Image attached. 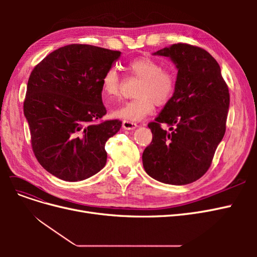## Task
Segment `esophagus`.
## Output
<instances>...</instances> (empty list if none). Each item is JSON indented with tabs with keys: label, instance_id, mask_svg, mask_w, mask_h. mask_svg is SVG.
<instances>
[{
	"label": "esophagus",
	"instance_id": "esophagus-1",
	"mask_svg": "<svg viewBox=\"0 0 257 257\" xmlns=\"http://www.w3.org/2000/svg\"><path fill=\"white\" fill-rule=\"evenodd\" d=\"M122 127L124 130H135L137 127V124L133 121H128V120H124L122 122Z\"/></svg>",
	"mask_w": 257,
	"mask_h": 257
}]
</instances>
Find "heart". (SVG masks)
I'll use <instances>...</instances> for the list:
<instances>
[{"label": "heart", "mask_w": 257, "mask_h": 257, "mask_svg": "<svg viewBox=\"0 0 257 257\" xmlns=\"http://www.w3.org/2000/svg\"><path fill=\"white\" fill-rule=\"evenodd\" d=\"M128 68L134 76L142 79L136 91V98L112 108L114 118L130 121H142L154 110V105H164L172 98L176 89V75L169 68H163L160 61L150 57L132 60ZM102 92L105 98L119 95L121 77L115 67L106 71L102 77Z\"/></svg>", "instance_id": "b5f03b06"}]
</instances>
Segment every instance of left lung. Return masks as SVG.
<instances>
[{
    "instance_id": "obj_1",
    "label": "left lung",
    "mask_w": 257,
    "mask_h": 257,
    "mask_svg": "<svg viewBox=\"0 0 257 257\" xmlns=\"http://www.w3.org/2000/svg\"><path fill=\"white\" fill-rule=\"evenodd\" d=\"M153 54L168 57L178 74L172 98L148 124L152 142L143 153L144 168L160 182L189 184L207 173L224 137L228 87L219 63L203 48L179 43ZM163 122L170 134L161 128Z\"/></svg>"
}]
</instances>
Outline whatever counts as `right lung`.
I'll use <instances>...</instances> for the list:
<instances>
[{"label":"right lung","instance_id":"1","mask_svg":"<svg viewBox=\"0 0 257 257\" xmlns=\"http://www.w3.org/2000/svg\"><path fill=\"white\" fill-rule=\"evenodd\" d=\"M120 51L73 44L52 51L30 75L23 112L38 163L61 180L75 182L106 165V142L120 131L106 114L102 77Z\"/></svg>","mask_w":257,"mask_h":257}]
</instances>
